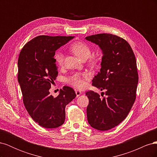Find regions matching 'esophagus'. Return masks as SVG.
<instances>
[{"instance_id": "1", "label": "esophagus", "mask_w": 157, "mask_h": 157, "mask_svg": "<svg viewBox=\"0 0 157 157\" xmlns=\"http://www.w3.org/2000/svg\"><path fill=\"white\" fill-rule=\"evenodd\" d=\"M75 93H76V95H77V97H78L80 95L82 94V92H80V91H79V90H76Z\"/></svg>"}]
</instances>
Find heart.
<instances>
[{"label":"heart","instance_id":"heart-1","mask_svg":"<svg viewBox=\"0 0 157 157\" xmlns=\"http://www.w3.org/2000/svg\"><path fill=\"white\" fill-rule=\"evenodd\" d=\"M71 52L78 56L82 60H86L92 54V48L89 44L84 42L78 41L72 44L70 46ZM54 59L56 63L59 66L63 65L64 61V54L62 51L59 50L56 52L54 55ZM98 63V59L92 56L90 58L89 63L92 66L96 65ZM89 76L86 73H75L67 79V81L74 87L82 89L85 87L86 84V80H88Z\"/></svg>","mask_w":157,"mask_h":157}]
</instances>
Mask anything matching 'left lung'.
<instances>
[{
  "label": "left lung",
  "mask_w": 157,
  "mask_h": 157,
  "mask_svg": "<svg viewBox=\"0 0 157 157\" xmlns=\"http://www.w3.org/2000/svg\"><path fill=\"white\" fill-rule=\"evenodd\" d=\"M102 50L100 72L92 80V86L105 91L106 97L92 90L86 93L89 99L87 118L95 129L106 131L124 121L136 98L138 83L136 57L130 45L121 37L101 33L86 37Z\"/></svg>",
  "instance_id": "1"
}]
</instances>
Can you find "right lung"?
<instances>
[{"label": "right lung", "instance_id": "right-lung-1", "mask_svg": "<svg viewBox=\"0 0 157 157\" xmlns=\"http://www.w3.org/2000/svg\"><path fill=\"white\" fill-rule=\"evenodd\" d=\"M74 36L40 35L27 42L17 61L18 82L25 107L40 126L56 128L65 119V107L76 97L74 90L63 86L56 98L50 95L51 85L58 77L56 50Z\"/></svg>", "mask_w": 157, "mask_h": 157}]
</instances>
